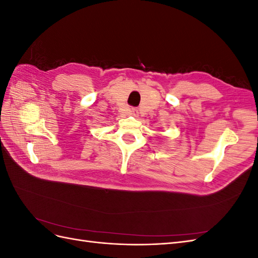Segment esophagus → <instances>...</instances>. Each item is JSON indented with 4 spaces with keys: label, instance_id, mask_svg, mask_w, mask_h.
<instances>
[{
    "label": "esophagus",
    "instance_id": "esophagus-1",
    "mask_svg": "<svg viewBox=\"0 0 258 258\" xmlns=\"http://www.w3.org/2000/svg\"><path fill=\"white\" fill-rule=\"evenodd\" d=\"M129 113H130L131 115H134V116H137V115L139 114V111H138V108H135V107H132V108H130V111H129Z\"/></svg>",
    "mask_w": 258,
    "mask_h": 258
}]
</instances>
